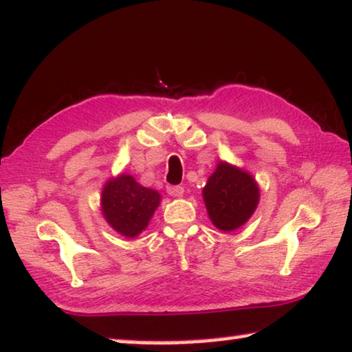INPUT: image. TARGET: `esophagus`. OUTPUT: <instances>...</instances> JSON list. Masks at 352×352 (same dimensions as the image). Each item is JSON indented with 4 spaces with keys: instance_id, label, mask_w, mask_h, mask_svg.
I'll return each instance as SVG.
<instances>
[{
    "instance_id": "obj_1",
    "label": "esophagus",
    "mask_w": 352,
    "mask_h": 352,
    "mask_svg": "<svg viewBox=\"0 0 352 352\" xmlns=\"http://www.w3.org/2000/svg\"><path fill=\"white\" fill-rule=\"evenodd\" d=\"M166 190H167V192H169V196H172V197H182L183 192H185L183 186H167Z\"/></svg>"
}]
</instances>
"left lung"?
<instances>
[{
  "label": "left lung",
  "instance_id": "8db88e82",
  "mask_svg": "<svg viewBox=\"0 0 352 352\" xmlns=\"http://www.w3.org/2000/svg\"><path fill=\"white\" fill-rule=\"evenodd\" d=\"M208 217L219 230L230 232L248 221L259 204L253 175L229 162H218L202 190Z\"/></svg>",
  "mask_w": 352,
  "mask_h": 352
}]
</instances>
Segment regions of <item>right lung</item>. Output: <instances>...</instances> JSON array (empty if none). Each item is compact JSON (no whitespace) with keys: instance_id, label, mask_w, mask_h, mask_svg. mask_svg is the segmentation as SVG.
<instances>
[{"instance_id":"right-lung-1","label":"right lung","mask_w":352,"mask_h":352,"mask_svg":"<svg viewBox=\"0 0 352 352\" xmlns=\"http://www.w3.org/2000/svg\"><path fill=\"white\" fill-rule=\"evenodd\" d=\"M160 202L158 191L142 186L134 177L122 174L104 185L101 210L110 228L123 237L134 239L148 226Z\"/></svg>"}]
</instances>
